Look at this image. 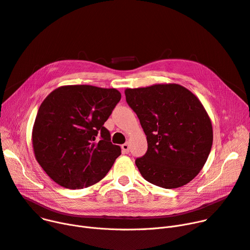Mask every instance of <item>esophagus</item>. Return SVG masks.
<instances>
[{
    "label": "esophagus",
    "mask_w": 250,
    "mask_h": 250,
    "mask_svg": "<svg viewBox=\"0 0 250 250\" xmlns=\"http://www.w3.org/2000/svg\"><path fill=\"white\" fill-rule=\"evenodd\" d=\"M122 151L124 154H128L129 153V144L125 143L122 146Z\"/></svg>",
    "instance_id": "1"
}]
</instances>
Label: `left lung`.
<instances>
[{
    "instance_id": "1",
    "label": "left lung",
    "mask_w": 250,
    "mask_h": 250,
    "mask_svg": "<svg viewBox=\"0 0 250 250\" xmlns=\"http://www.w3.org/2000/svg\"><path fill=\"white\" fill-rule=\"evenodd\" d=\"M125 93L146 136L147 151L136 160L144 179L165 189L188 184L202 170L213 143L212 124L200 101L175 83Z\"/></svg>"
}]
</instances>
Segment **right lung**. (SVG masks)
<instances>
[{
  "label": "right lung",
  "mask_w": 250,
  "mask_h": 250,
  "mask_svg": "<svg viewBox=\"0 0 250 250\" xmlns=\"http://www.w3.org/2000/svg\"><path fill=\"white\" fill-rule=\"evenodd\" d=\"M121 97L115 88L66 85L44 99L33 126V148L58 185L86 188L108 173L122 149L104 125Z\"/></svg>",
  "instance_id": "1"
}]
</instances>
